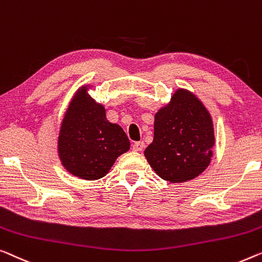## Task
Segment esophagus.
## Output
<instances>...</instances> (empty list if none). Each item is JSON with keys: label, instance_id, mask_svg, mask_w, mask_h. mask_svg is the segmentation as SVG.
<instances>
[{"label": "esophagus", "instance_id": "esophagus-1", "mask_svg": "<svg viewBox=\"0 0 262 262\" xmlns=\"http://www.w3.org/2000/svg\"><path fill=\"white\" fill-rule=\"evenodd\" d=\"M144 148V143L142 141H139V142H135L133 144V150L134 151H141L143 150Z\"/></svg>", "mask_w": 262, "mask_h": 262}]
</instances>
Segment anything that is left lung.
<instances>
[{
  "label": "left lung",
  "instance_id": "left-lung-1",
  "mask_svg": "<svg viewBox=\"0 0 262 262\" xmlns=\"http://www.w3.org/2000/svg\"><path fill=\"white\" fill-rule=\"evenodd\" d=\"M215 144L212 115L193 92L178 88L155 113L154 139L144 149L148 163L163 180H193L209 166Z\"/></svg>",
  "mask_w": 262,
  "mask_h": 262
}]
</instances>
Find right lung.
Segmentation results:
<instances>
[{
    "instance_id": "right-lung-1",
    "label": "right lung",
    "mask_w": 262,
    "mask_h": 262,
    "mask_svg": "<svg viewBox=\"0 0 262 262\" xmlns=\"http://www.w3.org/2000/svg\"><path fill=\"white\" fill-rule=\"evenodd\" d=\"M83 84L74 93L61 121L57 154L61 165L74 177L94 181L103 178L130 142L122 127L107 120L106 108L96 102Z\"/></svg>"
}]
</instances>
